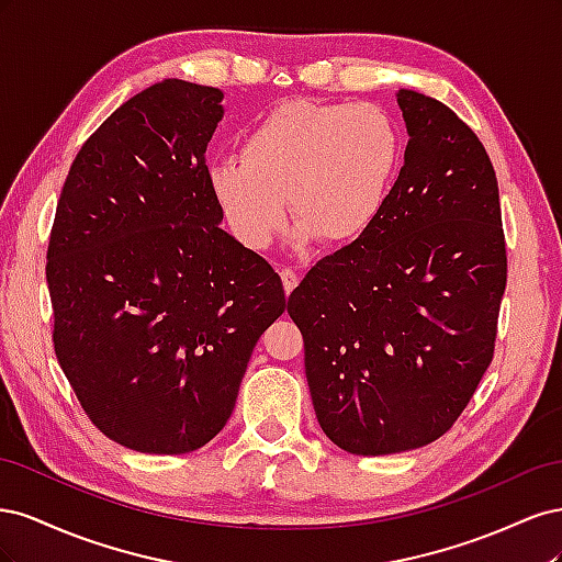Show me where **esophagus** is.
<instances>
[{
    "label": "esophagus",
    "instance_id": "34e87169",
    "mask_svg": "<svg viewBox=\"0 0 562 562\" xmlns=\"http://www.w3.org/2000/svg\"><path fill=\"white\" fill-rule=\"evenodd\" d=\"M281 281H283L285 295H291V293L295 291V285L300 283V277L295 274V271H293L291 267H285V269H281Z\"/></svg>",
    "mask_w": 562,
    "mask_h": 562
}]
</instances>
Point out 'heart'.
<instances>
[{
    "instance_id": "1",
    "label": "heart",
    "mask_w": 562,
    "mask_h": 562,
    "mask_svg": "<svg viewBox=\"0 0 562 562\" xmlns=\"http://www.w3.org/2000/svg\"><path fill=\"white\" fill-rule=\"evenodd\" d=\"M401 166V133L368 103L288 100L269 110L239 145V161L215 164L211 194L244 248L262 252L288 220L297 241L345 246L378 223Z\"/></svg>"
}]
</instances>
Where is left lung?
I'll return each instance as SVG.
<instances>
[{"instance_id": "1", "label": "left lung", "mask_w": 562, "mask_h": 562, "mask_svg": "<svg viewBox=\"0 0 562 562\" xmlns=\"http://www.w3.org/2000/svg\"><path fill=\"white\" fill-rule=\"evenodd\" d=\"M405 161L378 223L288 297L316 419L351 454L429 446L495 353L506 288L497 176L436 98L401 89Z\"/></svg>"}]
</instances>
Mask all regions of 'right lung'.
<instances>
[{
	"instance_id": "1",
	"label": "right lung",
	"mask_w": 562,
	"mask_h": 562,
	"mask_svg": "<svg viewBox=\"0 0 562 562\" xmlns=\"http://www.w3.org/2000/svg\"><path fill=\"white\" fill-rule=\"evenodd\" d=\"M223 91L164 79L81 145L46 250L54 349L95 427L184 454L227 424L281 279L217 225L206 147Z\"/></svg>"
}]
</instances>
